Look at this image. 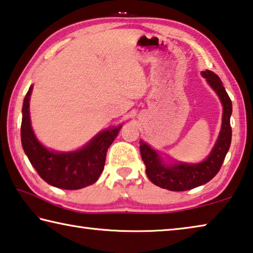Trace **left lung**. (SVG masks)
Returning a JSON list of instances; mask_svg holds the SVG:
<instances>
[{
  "instance_id": "obj_1",
  "label": "left lung",
  "mask_w": 253,
  "mask_h": 253,
  "mask_svg": "<svg viewBox=\"0 0 253 253\" xmlns=\"http://www.w3.org/2000/svg\"><path fill=\"white\" fill-rule=\"evenodd\" d=\"M201 76L218 96L223 106L219 135L207 158L196 164L176 161L167 162L161 156L159 151L140 140V154L146 165L147 176L155 185L170 191H185L211 181L218 173L231 146L232 127L230 119L232 115V102L230 97L219 77L211 70L203 71Z\"/></svg>"
}]
</instances>
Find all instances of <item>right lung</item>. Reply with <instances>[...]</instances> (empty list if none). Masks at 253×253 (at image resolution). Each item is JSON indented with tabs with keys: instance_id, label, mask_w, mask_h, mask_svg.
Segmentation results:
<instances>
[{
	"instance_id": "1",
	"label": "right lung",
	"mask_w": 253,
	"mask_h": 253,
	"mask_svg": "<svg viewBox=\"0 0 253 253\" xmlns=\"http://www.w3.org/2000/svg\"><path fill=\"white\" fill-rule=\"evenodd\" d=\"M33 86L29 87L22 105L21 143L29 162L38 175L48 184L64 190L86 188L102 174L108 147L114 141L122 124L100 131L80 149L56 151L40 142L30 121L29 102Z\"/></svg>"
}]
</instances>
